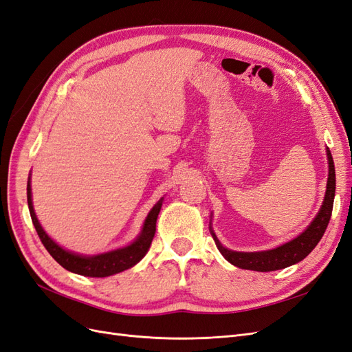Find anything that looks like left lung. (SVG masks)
<instances>
[{"label":"left lung","instance_id":"left-lung-1","mask_svg":"<svg viewBox=\"0 0 352 352\" xmlns=\"http://www.w3.org/2000/svg\"><path fill=\"white\" fill-rule=\"evenodd\" d=\"M326 155H327V164H329V175H327L323 204L320 210H318L316 217L313 219V221L307 226V229L302 233H300L296 238L287 241L279 245V247L272 248V250L242 252V251H233L226 248L225 245L217 239L214 230H212V228L210 226L212 239H214L223 257L239 269L254 270V272H274V270L289 267V265L302 261L307 255L316 248L318 241L322 239L323 233L329 225L330 216H332L336 177H335L333 158L329 151V148H326Z\"/></svg>","mask_w":352,"mask_h":352}]
</instances>
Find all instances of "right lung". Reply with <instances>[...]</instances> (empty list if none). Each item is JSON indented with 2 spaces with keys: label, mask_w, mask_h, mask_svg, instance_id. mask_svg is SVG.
Here are the masks:
<instances>
[{
  "label": "right lung",
  "mask_w": 352,
  "mask_h": 352,
  "mask_svg": "<svg viewBox=\"0 0 352 352\" xmlns=\"http://www.w3.org/2000/svg\"><path fill=\"white\" fill-rule=\"evenodd\" d=\"M163 201L164 197L160 198L154 204V207L150 210V212H148L140 235L135 238L133 242L126 245V247L117 248L113 251L94 255H83L60 247V245L44 230V228L41 226L34 210V202H32L30 176L28 179V206L32 223H34V226L38 232L39 239L44 243L47 251L51 254V257L60 265H63V267L72 273L88 276V278H107V276H113L116 273H120L123 270L133 267L135 264H138L145 257V254L151 247V242L155 233L157 217L160 210H162Z\"/></svg>",
  "instance_id": "1"
}]
</instances>
